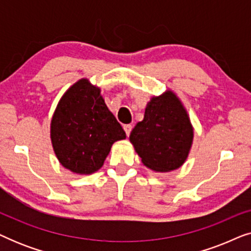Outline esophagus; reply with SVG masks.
Masks as SVG:
<instances>
[{"label": "esophagus", "instance_id": "esophagus-1", "mask_svg": "<svg viewBox=\"0 0 251 251\" xmlns=\"http://www.w3.org/2000/svg\"><path fill=\"white\" fill-rule=\"evenodd\" d=\"M123 129H125L126 136L129 137L130 132H131V130H132V126L131 125H125V126H123Z\"/></svg>", "mask_w": 251, "mask_h": 251}]
</instances>
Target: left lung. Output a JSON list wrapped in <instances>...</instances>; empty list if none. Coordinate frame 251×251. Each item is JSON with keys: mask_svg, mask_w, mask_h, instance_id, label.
I'll return each mask as SVG.
<instances>
[{"mask_svg": "<svg viewBox=\"0 0 251 251\" xmlns=\"http://www.w3.org/2000/svg\"><path fill=\"white\" fill-rule=\"evenodd\" d=\"M194 130L180 99L171 90L153 96L144 120L130 133V143L144 166L157 173L181 167L190 154Z\"/></svg>", "mask_w": 251, "mask_h": 251, "instance_id": "left-lung-1", "label": "left lung"}]
</instances>
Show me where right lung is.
Listing matches in <instances>:
<instances>
[{
	"mask_svg": "<svg viewBox=\"0 0 251 251\" xmlns=\"http://www.w3.org/2000/svg\"><path fill=\"white\" fill-rule=\"evenodd\" d=\"M50 138L61 166L90 175L100 169L113 144L126 139V132L106 106L100 89L81 78L58 102Z\"/></svg>",
	"mask_w": 251,
	"mask_h": 251,
	"instance_id": "obj_1",
	"label": "right lung"
}]
</instances>
